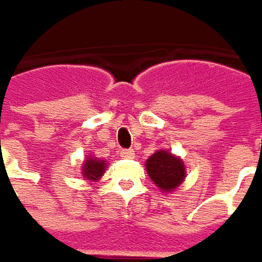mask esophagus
I'll return each instance as SVG.
<instances>
[{"label":"esophagus","instance_id":"1","mask_svg":"<svg viewBox=\"0 0 262 262\" xmlns=\"http://www.w3.org/2000/svg\"><path fill=\"white\" fill-rule=\"evenodd\" d=\"M120 157L124 159H133L135 158V150L133 149H122L120 150Z\"/></svg>","mask_w":262,"mask_h":262}]
</instances>
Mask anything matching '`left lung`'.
I'll list each match as a JSON object with an SVG mask.
<instances>
[{
    "label": "left lung",
    "instance_id": "1",
    "mask_svg": "<svg viewBox=\"0 0 262 262\" xmlns=\"http://www.w3.org/2000/svg\"><path fill=\"white\" fill-rule=\"evenodd\" d=\"M146 171L154 184L164 193L176 191L185 178V167L183 159L172 155L168 150H157L146 159Z\"/></svg>",
    "mask_w": 262,
    "mask_h": 262
}]
</instances>
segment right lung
Here are the masks:
<instances>
[{"instance_id":"right-lung-1","label":"right lung","mask_w":262,"mask_h":262,"mask_svg":"<svg viewBox=\"0 0 262 262\" xmlns=\"http://www.w3.org/2000/svg\"><path fill=\"white\" fill-rule=\"evenodd\" d=\"M105 168H107V161L104 159H98L95 157H88L84 161V165H82V177L88 180V181H98L103 174L105 172Z\"/></svg>"}]
</instances>
